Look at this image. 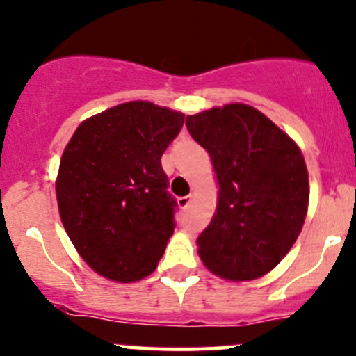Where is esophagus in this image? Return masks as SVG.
Listing matches in <instances>:
<instances>
[{"mask_svg": "<svg viewBox=\"0 0 356 356\" xmlns=\"http://www.w3.org/2000/svg\"><path fill=\"white\" fill-rule=\"evenodd\" d=\"M191 200H193V196H184V197H179L177 200V204H179V208L181 209H186L189 207V203H191Z\"/></svg>", "mask_w": 356, "mask_h": 356, "instance_id": "obj_1", "label": "esophagus"}]
</instances>
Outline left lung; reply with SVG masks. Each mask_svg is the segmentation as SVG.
<instances>
[{"instance_id": "obj_1", "label": "left lung", "mask_w": 356, "mask_h": 356, "mask_svg": "<svg viewBox=\"0 0 356 356\" xmlns=\"http://www.w3.org/2000/svg\"><path fill=\"white\" fill-rule=\"evenodd\" d=\"M209 153L218 203L197 237L207 269L228 282H250L280 264L304 227L309 174L298 145L263 112L245 104L186 118Z\"/></svg>"}]
</instances>
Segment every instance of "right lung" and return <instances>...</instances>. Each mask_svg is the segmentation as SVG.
<instances>
[{
	"label": "right lung",
	"instance_id": "1",
	"mask_svg": "<svg viewBox=\"0 0 356 356\" xmlns=\"http://www.w3.org/2000/svg\"><path fill=\"white\" fill-rule=\"evenodd\" d=\"M184 114L147 100L85 119L63 152L56 179L59 216L81 259L104 278L152 275L174 234V197L162 153Z\"/></svg>",
	"mask_w": 356,
	"mask_h": 356
}]
</instances>
